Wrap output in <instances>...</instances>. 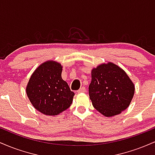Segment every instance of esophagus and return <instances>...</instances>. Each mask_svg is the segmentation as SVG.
Listing matches in <instances>:
<instances>
[{
  "mask_svg": "<svg viewBox=\"0 0 155 155\" xmlns=\"http://www.w3.org/2000/svg\"><path fill=\"white\" fill-rule=\"evenodd\" d=\"M86 92V89H85L84 87H81L77 91L78 93H81V92Z\"/></svg>",
  "mask_w": 155,
  "mask_h": 155,
  "instance_id": "1",
  "label": "esophagus"
}]
</instances>
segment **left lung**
Instances as JSON below:
<instances>
[{"instance_id": "left-lung-1", "label": "left lung", "mask_w": 155, "mask_h": 155, "mask_svg": "<svg viewBox=\"0 0 155 155\" xmlns=\"http://www.w3.org/2000/svg\"><path fill=\"white\" fill-rule=\"evenodd\" d=\"M91 75L89 95L97 111L110 117L120 114L128 107L135 86L123 69L108 62L92 68Z\"/></svg>"}]
</instances>
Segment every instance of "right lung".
Instances as JSON below:
<instances>
[{
	"mask_svg": "<svg viewBox=\"0 0 155 155\" xmlns=\"http://www.w3.org/2000/svg\"><path fill=\"white\" fill-rule=\"evenodd\" d=\"M63 67L54 60L41 64L33 73L26 93L35 109L48 116H56L68 108L74 92L62 79Z\"/></svg>",
	"mask_w": 155,
	"mask_h": 155,
	"instance_id": "1",
	"label": "right lung"
}]
</instances>
